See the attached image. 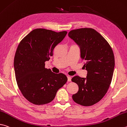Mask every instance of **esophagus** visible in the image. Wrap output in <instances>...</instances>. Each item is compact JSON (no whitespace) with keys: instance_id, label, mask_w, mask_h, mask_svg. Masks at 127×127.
I'll return each instance as SVG.
<instances>
[{"instance_id":"1","label":"esophagus","mask_w":127,"mask_h":127,"mask_svg":"<svg viewBox=\"0 0 127 127\" xmlns=\"http://www.w3.org/2000/svg\"><path fill=\"white\" fill-rule=\"evenodd\" d=\"M67 78H68V82H70L71 79V77L70 76H67Z\"/></svg>"}]
</instances>
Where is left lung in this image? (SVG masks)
<instances>
[{
    "label": "left lung",
    "instance_id": "8db88e82",
    "mask_svg": "<svg viewBox=\"0 0 127 127\" xmlns=\"http://www.w3.org/2000/svg\"><path fill=\"white\" fill-rule=\"evenodd\" d=\"M68 36L80 48V57L85 61L83 67L87 70L86 78L77 75L71 79L79 87L72 98L80 105L91 106L102 99L109 88L115 65L113 52L107 41L94 29L72 30Z\"/></svg>",
    "mask_w": 127,
    "mask_h": 127
}]
</instances>
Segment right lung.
Segmentation results:
<instances>
[{
	"label": "right lung",
	"instance_id": "add662e5",
	"mask_svg": "<svg viewBox=\"0 0 127 127\" xmlns=\"http://www.w3.org/2000/svg\"><path fill=\"white\" fill-rule=\"evenodd\" d=\"M67 32L35 29L23 39L16 51L14 68L20 92L32 103L43 105L54 99L58 89L67 82L63 73L56 74L45 68L54 48Z\"/></svg>",
	"mask_w": 127,
	"mask_h": 127
}]
</instances>
